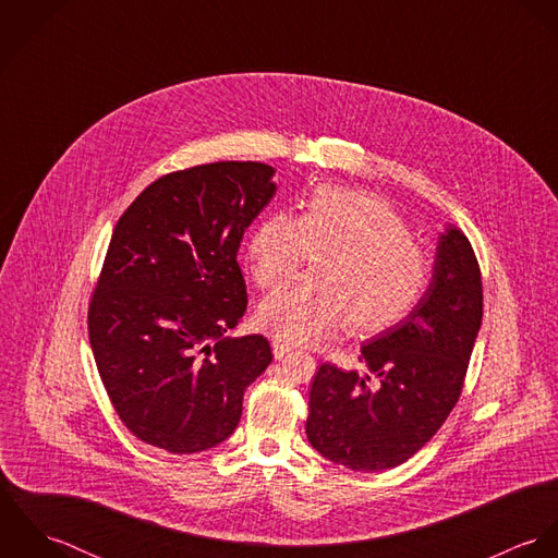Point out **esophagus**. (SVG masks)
Listing matches in <instances>:
<instances>
[{"label": "esophagus", "instance_id": "obj_1", "mask_svg": "<svg viewBox=\"0 0 558 558\" xmlns=\"http://www.w3.org/2000/svg\"><path fill=\"white\" fill-rule=\"evenodd\" d=\"M290 352H292V348L286 345L283 341H272V354H275V359H283V356H288Z\"/></svg>", "mask_w": 558, "mask_h": 558}]
</instances>
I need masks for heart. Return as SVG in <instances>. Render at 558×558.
<instances>
[{"instance_id": "heart-1", "label": "heart", "mask_w": 558, "mask_h": 558, "mask_svg": "<svg viewBox=\"0 0 558 558\" xmlns=\"http://www.w3.org/2000/svg\"><path fill=\"white\" fill-rule=\"evenodd\" d=\"M314 279L272 292L257 310L259 326L288 345L312 343L343 324L350 335H378L423 299L432 264L398 210L378 195L316 189L299 217L272 213L246 240V266L259 288L288 281L307 259Z\"/></svg>"}]
</instances>
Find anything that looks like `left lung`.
<instances>
[{"mask_svg": "<svg viewBox=\"0 0 558 558\" xmlns=\"http://www.w3.org/2000/svg\"><path fill=\"white\" fill-rule=\"evenodd\" d=\"M481 318L477 255L449 226L438 239L423 299L396 326L363 343L359 361L365 374L319 365L305 425L312 447L363 473L410 460L462 396Z\"/></svg>", "mask_w": 558, "mask_h": 558, "instance_id": "1", "label": "left lung"}]
</instances>
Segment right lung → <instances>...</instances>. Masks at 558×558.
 <instances>
[{
  "instance_id": "1",
  "label": "right lung",
  "mask_w": 558,
  "mask_h": 558,
  "mask_svg": "<svg viewBox=\"0 0 558 558\" xmlns=\"http://www.w3.org/2000/svg\"><path fill=\"white\" fill-rule=\"evenodd\" d=\"M272 175L255 160L171 171L111 234L87 310L89 345L122 423L173 456L223 442L244 389L272 361L266 337H226L246 310L240 242L277 191Z\"/></svg>"
}]
</instances>
